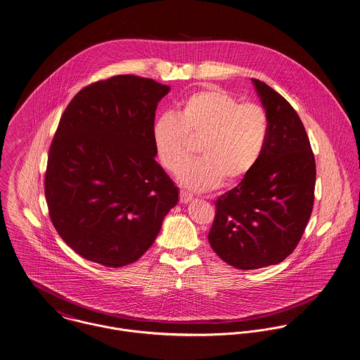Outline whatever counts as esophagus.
Wrapping results in <instances>:
<instances>
[{
	"mask_svg": "<svg viewBox=\"0 0 360 360\" xmlns=\"http://www.w3.org/2000/svg\"><path fill=\"white\" fill-rule=\"evenodd\" d=\"M190 200H193L191 194H188L187 191H180V202L181 203H188Z\"/></svg>",
	"mask_w": 360,
	"mask_h": 360,
	"instance_id": "esophagus-1",
	"label": "esophagus"
}]
</instances>
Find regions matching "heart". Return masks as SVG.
<instances>
[{"label": "heart", "instance_id": "1", "mask_svg": "<svg viewBox=\"0 0 360 360\" xmlns=\"http://www.w3.org/2000/svg\"><path fill=\"white\" fill-rule=\"evenodd\" d=\"M269 131L266 111L256 103H239L227 91L200 89L186 98L176 117L162 114L153 127L158 161L179 174L200 140L201 158L180 174L184 187L202 193L243 179L262 157Z\"/></svg>", "mask_w": 360, "mask_h": 360}]
</instances>
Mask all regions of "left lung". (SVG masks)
<instances>
[{"label":"left lung","mask_w":360,"mask_h":360,"mask_svg":"<svg viewBox=\"0 0 360 360\" xmlns=\"http://www.w3.org/2000/svg\"><path fill=\"white\" fill-rule=\"evenodd\" d=\"M268 114L262 157L242 181L219 196L207 239L217 256L239 269L283 262L311 217L316 165L305 128L292 104L252 78Z\"/></svg>","instance_id":"8db88e82"}]
</instances>
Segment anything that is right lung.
<instances>
[{"label": "right lung", "mask_w": 360, "mask_h": 360, "mask_svg": "<svg viewBox=\"0 0 360 360\" xmlns=\"http://www.w3.org/2000/svg\"><path fill=\"white\" fill-rule=\"evenodd\" d=\"M169 86L115 75L81 89L49 147V217L81 257L110 268L139 260L154 243L179 190L155 161L153 127Z\"/></svg>", "instance_id": "add662e5"}]
</instances>
